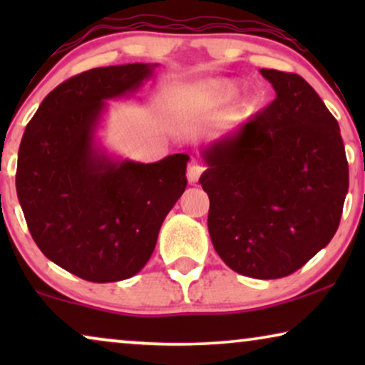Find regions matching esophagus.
I'll list each match as a JSON object with an SVG mask.
<instances>
[{"label": "esophagus", "instance_id": "esophagus-1", "mask_svg": "<svg viewBox=\"0 0 365 365\" xmlns=\"http://www.w3.org/2000/svg\"><path fill=\"white\" fill-rule=\"evenodd\" d=\"M201 174H202V166H199V164H191V166L187 168V182L196 184Z\"/></svg>", "mask_w": 365, "mask_h": 365}]
</instances>
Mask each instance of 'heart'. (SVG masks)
Instances as JSON below:
<instances>
[{"mask_svg":"<svg viewBox=\"0 0 365 365\" xmlns=\"http://www.w3.org/2000/svg\"><path fill=\"white\" fill-rule=\"evenodd\" d=\"M237 91V83L232 79H214V81H206L189 88L187 101L196 111H214L231 101ZM252 104L254 101L251 98H244L237 104V111H249Z\"/></svg>","mask_w":365,"mask_h":365,"instance_id":"obj_1","label":"heart"}]
</instances>
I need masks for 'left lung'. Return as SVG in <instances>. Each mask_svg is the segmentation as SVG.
Returning a JSON list of instances; mask_svg holds the SVG:
<instances>
[{
	"label": "left lung",
	"mask_w": 365,
	"mask_h": 365,
	"mask_svg": "<svg viewBox=\"0 0 365 365\" xmlns=\"http://www.w3.org/2000/svg\"><path fill=\"white\" fill-rule=\"evenodd\" d=\"M276 99L201 148L207 229L219 257L254 279L301 269L331 242L349 189L336 118L306 79L261 69Z\"/></svg>",
	"instance_id": "1"
}]
</instances>
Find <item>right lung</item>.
<instances>
[{"label":"right lung","instance_id":"obj_1","mask_svg":"<svg viewBox=\"0 0 365 365\" xmlns=\"http://www.w3.org/2000/svg\"><path fill=\"white\" fill-rule=\"evenodd\" d=\"M158 66L78 74L43 99L24 129L16 192L28 229L49 261L84 281L116 282L141 271L186 189L187 154L136 163L98 138L108 101L134 96Z\"/></svg>","mask_w":365,"mask_h":365}]
</instances>
